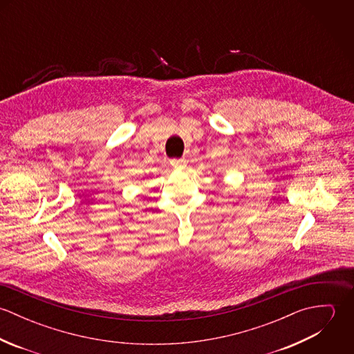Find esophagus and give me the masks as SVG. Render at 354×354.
<instances>
[{
  "label": "esophagus",
  "instance_id": "esophagus-1",
  "mask_svg": "<svg viewBox=\"0 0 354 354\" xmlns=\"http://www.w3.org/2000/svg\"><path fill=\"white\" fill-rule=\"evenodd\" d=\"M170 163H171V166H173L174 169H177V170H183V169H185V167H187L188 160H187L185 158H181V159H173Z\"/></svg>",
  "mask_w": 354,
  "mask_h": 354
}]
</instances>
